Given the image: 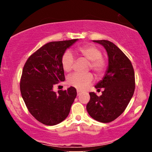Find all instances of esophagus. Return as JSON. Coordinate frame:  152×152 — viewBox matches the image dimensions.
<instances>
[{"instance_id":"obj_1","label":"esophagus","mask_w":152,"mask_h":152,"mask_svg":"<svg viewBox=\"0 0 152 152\" xmlns=\"http://www.w3.org/2000/svg\"><path fill=\"white\" fill-rule=\"evenodd\" d=\"M81 91H80V90H77V95L79 96V95H81Z\"/></svg>"}]
</instances>
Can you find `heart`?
I'll return each instance as SVG.
<instances>
[{"instance_id":"heart-1","label":"heart","mask_w":152,"mask_h":152,"mask_svg":"<svg viewBox=\"0 0 152 152\" xmlns=\"http://www.w3.org/2000/svg\"><path fill=\"white\" fill-rule=\"evenodd\" d=\"M77 52L80 55L91 61L90 67L97 74L100 75L104 71L106 63L102 57V52L98 48L93 45H85L79 47ZM74 61L75 57L72 52L66 50L61 59V66L64 71L66 72L71 71L73 68ZM93 81V77L91 73L81 74L76 72L70 75L68 78V84L80 90L86 88Z\"/></svg>"}]
</instances>
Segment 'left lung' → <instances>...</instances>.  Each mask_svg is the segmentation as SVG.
Segmentation results:
<instances>
[{"mask_svg": "<svg viewBox=\"0 0 152 152\" xmlns=\"http://www.w3.org/2000/svg\"><path fill=\"white\" fill-rule=\"evenodd\" d=\"M104 48L108 55V67L95 88H104L102 95L89 93L91 99L86 109L97 121L107 123L123 113L134 95L135 74L130 60L119 48L107 40L93 41Z\"/></svg>", "mask_w": 152, "mask_h": 152, "instance_id": "1", "label": "left lung"}]
</instances>
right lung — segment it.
I'll list each match as a JSON object with an SVG mask.
<instances>
[{
  "instance_id": "add662e5",
  "label": "right lung",
  "mask_w": 152,
  "mask_h": 152,
  "mask_svg": "<svg viewBox=\"0 0 152 152\" xmlns=\"http://www.w3.org/2000/svg\"><path fill=\"white\" fill-rule=\"evenodd\" d=\"M79 39L48 43L32 54L25 64L20 89L30 113L41 123L53 126L64 121L77 96L76 89L53 91L65 80L61 59L66 50Z\"/></svg>"
}]
</instances>
